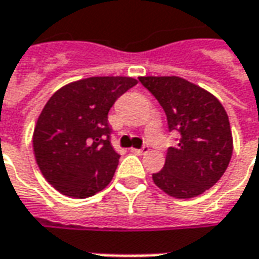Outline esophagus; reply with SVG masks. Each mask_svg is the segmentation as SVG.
I'll return each mask as SVG.
<instances>
[{
  "label": "esophagus",
  "instance_id": "1",
  "mask_svg": "<svg viewBox=\"0 0 259 259\" xmlns=\"http://www.w3.org/2000/svg\"><path fill=\"white\" fill-rule=\"evenodd\" d=\"M148 151H149V147H148V145H144V147L141 148V149H135V148H133V149H131V152L137 153V155H142V153H147Z\"/></svg>",
  "mask_w": 259,
  "mask_h": 259
}]
</instances>
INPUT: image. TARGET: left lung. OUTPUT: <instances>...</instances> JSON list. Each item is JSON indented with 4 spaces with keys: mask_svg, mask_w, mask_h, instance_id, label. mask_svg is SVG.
Returning a JSON list of instances; mask_svg holds the SVG:
<instances>
[{
    "mask_svg": "<svg viewBox=\"0 0 259 259\" xmlns=\"http://www.w3.org/2000/svg\"><path fill=\"white\" fill-rule=\"evenodd\" d=\"M166 114L179 144L167 148L155 185L176 199H192L214 186L233 155L228 115L211 93L176 76L140 77Z\"/></svg>",
    "mask_w": 259,
    "mask_h": 259,
    "instance_id": "obj_1",
    "label": "left lung"
}]
</instances>
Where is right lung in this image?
Segmentation results:
<instances>
[{
	"instance_id": "obj_1",
	"label": "right lung",
	"mask_w": 259,
	"mask_h": 259,
	"mask_svg": "<svg viewBox=\"0 0 259 259\" xmlns=\"http://www.w3.org/2000/svg\"><path fill=\"white\" fill-rule=\"evenodd\" d=\"M138 81L89 77L59 89L33 131V151L45 179L58 192L85 199L111 182L119 155L111 145L108 111Z\"/></svg>"
}]
</instances>
